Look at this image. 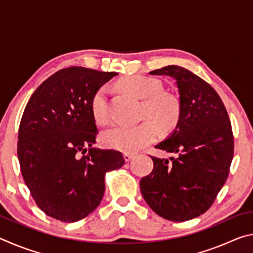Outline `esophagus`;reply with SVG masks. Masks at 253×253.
I'll use <instances>...</instances> for the list:
<instances>
[{"mask_svg": "<svg viewBox=\"0 0 253 253\" xmlns=\"http://www.w3.org/2000/svg\"><path fill=\"white\" fill-rule=\"evenodd\" d=\"M132 157H134V154H131V153H125V154H124V158H125L126 162L130 161Z\"/></svg>", "mask_w": 253, "mask_h": 253, "instance_id": "1", "label": "esophagus"}]
</instances>
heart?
<instances>
[{
  "mask_svg": "<svg viewBox=\"0 0 253 253\" xmlns=\"http://www.w3.org/2000/svg\"><path fill=\"white\" fill-rule=\"evenodd\" d=\"M121 87L144 100L143 117L146 121L139 125H116L101 135L106 147L125 153L139 151L156 139V126L162 130H170L177 125L181 116V104L172 92L162 91L163 84L157 79L143 75H132L124 78ZM91 114L95 121L105 124L109 119V88L101 85L93 93L90 101Z\"/></svg>",
  "mask_w": 253,
  "mask_h": 253,
  "instance_id": "1",
  "label": "heart"
}]
</instances>
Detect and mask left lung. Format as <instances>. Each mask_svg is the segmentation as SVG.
I'll list each match as a JSON object with an SVG mask.
<instances>
[{"label":"left lung","mask_w":253,"mask_h":253,"mask_svg":"<svg viewBox=\"0 0 253 253\" xmlns=\"http://www.w3.org/2000/svg\"><path fill=\"white\" fill-rule=\"evenodd\" d=\"M149 74L175 79L181 116L172 134L155 146L176 157L152 156L154 169L140 179V191L160 216L192 220L212 207L228 178L234 153L228 111L211 85L185 68L168 66Z\"/></svg>","instance_id":"1"}]
</instances>
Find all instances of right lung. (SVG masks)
<instances>
[{
  "label": "right lung",
  "mask_w": 253,
  "mask_h": 253,
  "mask_svg": "<svg viewBox=\"0 0 253 253\" xmlns=\"http://www.w3.org/2000/svg\"><path fill=\"white\" fill-rule=\"evenodd\" d=\"M117 72L61 69L30 98L21 118V173L38 207L62 222L84 219L100 204L105 175L125 164L121 152L92 147L98 128L90 101Z\"/></svg>",
  "instance_id": "right-lung-1"
}]
</instances>
